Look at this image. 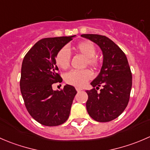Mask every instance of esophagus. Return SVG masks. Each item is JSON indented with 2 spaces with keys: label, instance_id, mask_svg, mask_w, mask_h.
<instances>
[{
  "label": "esophagus",
  "instance_id": "obj_1",
  "mask_svg": "<svg viewBox=\"0 0 150 150\" xmlns=\"http://www.w3.org/2000/svg\"><path fill=\"white\" fill-rule=\"evenodd\" d=\"M75 88H76V91L78 92H80L81 91H82V88H80V87H76Z\"/></svg>",
  "mask_w": 150,
  "mask_h": 150
}]
</instances>
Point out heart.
Wrapping results in <instances>:
<instances>
[{
	"instance_id": "1",
	"label": "heart",
	"mask_w": 150,
	"mask_h": 150,
	"mask_svg": "<svg viewBox=\"0 0 150 150\" xmlns=\"http://www.w3.org/2000/svg\"><path fill=\"white\" fill-rule=\"evenodd\" d=\"M75 49L86 57V63L89 66L96 67L99 61L95 57L96 50L93 43L88 40L81 42L75 46ZM70 52L66 47L61 48L56 55V64L61 69H67L70 63ZM92 78V72L88 69L70 71L66 75L65 81L67 83L76 86H83Z\"/></svg>"
}]
</instances>
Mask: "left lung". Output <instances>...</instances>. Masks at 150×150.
Instances as JSON below:
<instances>
[{
    "label": "left lung",
    "mask_w": 150,
    "mask_h": 150,
    "mask_svg": "<svg viewBox=\"0 0 150 150\" xmlns=\"http://www.w3.org/2000/svg\"><path fill=\"white\" fill-rule=\"evenodd\" d=\"M81 36L96 43L103 54L100 72L91 83L93 88L86 91L88 113L96 121H111L122 114L129 102L132 74L128 59L120 47L106 36L96 34ZM101 85L103 88L98 93Z\"/></svg>",
    "instance_id": "left-lung-1"
}]
</instances>
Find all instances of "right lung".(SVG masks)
Segmentation results:
<instances>
[{
  "instance_id": "add662e5",
  "label": "right lung",
  "mask_w": 150,
  "mask_h": 150,
  "mask_svg": "<svg viewBox=\"0 0 150 150\" xmlns=\"http://www.w3.org/2000/svg\"><path fill=\"white\" fill-rule=\"evenodd\" d=\"M75 36L41 39L24 57L21 69V93L28 112L43 125H59L69 117L76 90L67 84L62 90L54 91L52 85L62 81L57 73L56 55Z\"/></svg>"
}]
</instances>
